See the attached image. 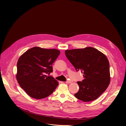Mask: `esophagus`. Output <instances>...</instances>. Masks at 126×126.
Wrapping results in <instances>:
<instances>
[{
  "instance_id": "34e87169",
  "label": "esophagus",
  "mask_w": 126,
  "mask_h": 126,
  "mask_svg": "<svg viewBox=\"0 0 126 126\" xmlns=\"http://www.w3.org/2000/svg\"><path fill=\"white\" fill-rule=\"evenodd\" d=\"M65 82H66V83H67V84H70V83L72 82V81H71V80H68V81H67Z\"/></svg>"
}]
</instances>
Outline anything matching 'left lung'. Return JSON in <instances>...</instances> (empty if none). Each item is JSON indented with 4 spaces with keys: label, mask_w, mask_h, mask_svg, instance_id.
Segmentation results:
<instances>
[{
    "label": "left lung",
    "mask_w": 126,
    "mask_h": 126,
    "mask_svg": "<svg viewBox=\"0 0 126 126\" xmlns=\"http://www.w3.org/2000/svg\"><path fill=\"white\" fill-rule=\"evenodd\" d=\"M65 55L76 70H81L84 79L77 82L78 92L74 95L87 102L96 100L110 82V64L106 56L98 50L88 47L65 50Z\"/></svg>",
    "instance_id": "obj_1"
}]
</instances>
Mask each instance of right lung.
Masks as SVG:
<instances>
[{
	"mask_svg": "<svg viewBox=\"0 0 126 126\" xmlns=\"http://www.w3.org/2000/svg\"><path fill=\"white\" fill-rule=\"evenodd\" d=\"M60 53L57 49L34 47L19 57L17 64L16 79L30 97L41 99L54 91L58 81L46 74L53 72L52 65Z\"/></svg>",
	"mask_w": 126,
	"mask_h": 126,
	"instance_id": "right-lung-1",
	"label": "right lung"
}]
</instances>
